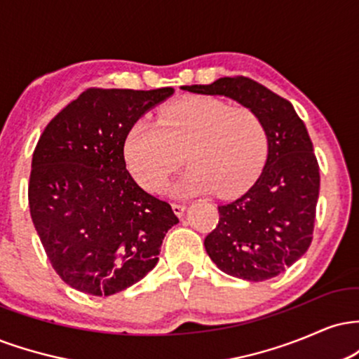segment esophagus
Masks as SVG:
<instances>
[{
    "label": "esophagus",
    "mask_w": 359,
    "mask_h": 359,
    "mask_svg": "<svg viewBox=\"0 0 359 359\" xmlns=\"http://www.w3.org/2000/svg\"><path fill=\"white\" fill-rule=\"evenodd\" d=\"M185 208H187V205L182 204V203H174V204H172V209H174V212H175L179 217L184 216Z\"/></svg>",
    "instance_id": "obj_1"
}]
</instances>
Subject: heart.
I'll list each match as a JSON object with an SVG mask.
<instances>
[{
    "label": "heart",
    "mask_w": 359,
    "mask_h": 359,
    "mask_svg": "<svg viewBox=\"0 0 359 359\" xmlns=\"http://www.w3.org/2000/svg\"><path fill=\"white\" fill-rule=\"evenodd\" d=\"M182 151L191 167L172 185L175 196L214 189L219 196H233L258 177L269 137L253 111L201 96L167 106L156 121L137 119L123 140L128 170L151 192L165 185Z\"/></svg>",
    "instance_id": "b5f03b06"
}]
</instances>
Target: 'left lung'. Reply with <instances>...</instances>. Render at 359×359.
<instances>
[{"label":"left lung","mask_w":359,"mask_h":359,"mask_svg":"<svg viewBox=\"0 0 359 359\" xmlns=\"http://www.w3.org/2000/svg\"><path fill=\"white\" fill-rule=\"evenodd\" d=\"M180 89L236 101L265 125L262 174L243 196L217 208L219 222L204 246L224 273L248 282L277 277L306 253L314 231L320 177L306 125L290 102L246 77Z\"/></svg>","instance_id":"8db88e82"}]
</instances>
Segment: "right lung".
<instances>
[{
    "label": "right lung",
    "instance_id": "1",
    "mask_svg": "<svg viewBox=\"0 0 359 359\" xmlns=\"http://www.w3.org/2000/svg\"><path fill=\"white\" fill-rule=\"evenodd\" d=\"M172 88L88 89L48 123L32 158L28 204L53 270L89 295L142 280L179 217L126 170L128 128Z\"/></svg>",
    "mask_w": 359,
    "mask_h": 359
}]
</instances>
